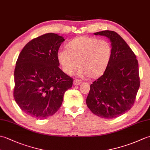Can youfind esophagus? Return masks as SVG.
<instances>
[{
    "label": "esophagus",
    "instance_id": "34e87169",
    "mask_svg": "<svg viewBox=\"0 0 150 150\" xmlns=\"http://www.w3.org/2000/svg\"><path fill=\"white\" fill-rule=\"evenodd\" d=\"M81 84V81L77 80V79H75V80L73 81V85L79 86V85H80Z\"/></svg>",
    "mask_w": 150,
    "mask_h": 150
}]
</instances>
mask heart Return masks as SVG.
Returning a JSON list of instances; mask_svg holds the SVG:
<instances>
[{
    "mask_svg": "<svg viewBox=\"0 0 150 150\" xmlns=\"http://www.w3.org/2000/svg\"><path fill=\"white\" fill-rule=\"evenodd\" d=\"M67 49L59 50L57 55L62 70L71 75L79 66L78 75L82 77L96 78L103 74L112 55V47L108 41L86 36L70 41Z\"/></svg>",
    "mask_w": 150,
    "mask_h": 150,
    "instance_id": "1",
    "label": "heart"
}]
</instances>
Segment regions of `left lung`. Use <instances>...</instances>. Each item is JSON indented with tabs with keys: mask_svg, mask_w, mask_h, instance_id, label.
Masks as SVG:
<instances>
[{
	"mask_svg": "<svg viewBox=\"0 0 150 150\" xmlns=\"http://www.w3.org/2000/svg\"><path fill=\"white\" fill-rule=\"evenodd\" d=\"M94 35L109 39L112 55L104 74L90 85L86 104L98 117L112 119L127 112L134 104L140 86L138 60L115 31L105 30Z\"/></svg>",
	"mask_w": 150,
	"mask_h": 150,
	"instance_id": "1",
	"label": "left lung"
}]
</instances>
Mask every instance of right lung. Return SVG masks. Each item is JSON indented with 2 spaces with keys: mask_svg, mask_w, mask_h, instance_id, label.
Here are the masks:
<instances>
[{
  "mask_svg": "<svg viewBox=\"0 0 150 150\" xmlns=\"http://www.w3.org/2000/svg\"><path fill=\"white\" fill-rule=\"evenodd\" d=\"M65 40L48 33L31 40L18 57L14 71V98L24 112L44 119L61 106L73 79L59 68L57 52Z\"/></svg>",
  "mask_w": 150,
  "mask_h": 150,
  "instance_id": "1",
  "label": "right lung"
}]
</instances>
